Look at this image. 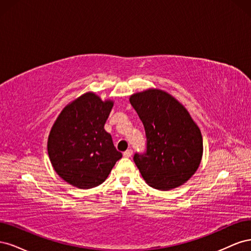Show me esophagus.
Wrapping results in <instances>:
<instances>
[{
    "mask_svg": "<svg viewBox=\"0 0 251 251\" xmlns=\"http://www.w3.org/2000/svg\"><path fill=\"white\" fill-rule=\"evenodd\" d=\"M132 154H133V151L131 150V149H128V150H126L125 153H124V156L125 157H126V158H130L131 156H132Z\"/></svg>",
    "mask_w": 251,
    "mask_h": 251,
    "instance_id": "1",
    "label": "esophagus"
}]
</instances>
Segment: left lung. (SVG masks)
Wrapping results in <instances>:
<instances>
[{"instance_id":"left-lung-1","label":"left lung","mask_w":251,"mask_h":251,"mask_svg":"<svg viewBox=\"0 0 251 251\" xmlns=\"http://www.w3.org/2000/svg\"><path fill=\"white\" fill-rule=\"evenodd\" d=\"M130 102L147 136V151L134 155L142 178L160 191L184 184L198 170L202 159L199 126L183 105L162 90L135 93Z\"/></svg>"}]
</instances>
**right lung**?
<instances>
[{"label":"right lung","mask_w":251,"mask_h":251,"mask_svg":"<svg viewBox=\"0 0 251 251\" xmlns=\"http://www.w3.org/2000/svg\"><path fill=\"white\" fill-rule=\"evenodd\" d=\"M114 102L88 92L64 108L48 137V155L58 176L75 187L101 184L123 157L105 132Z\"/></svg>","instance_id":"right-lung-1"}]
</instances>
